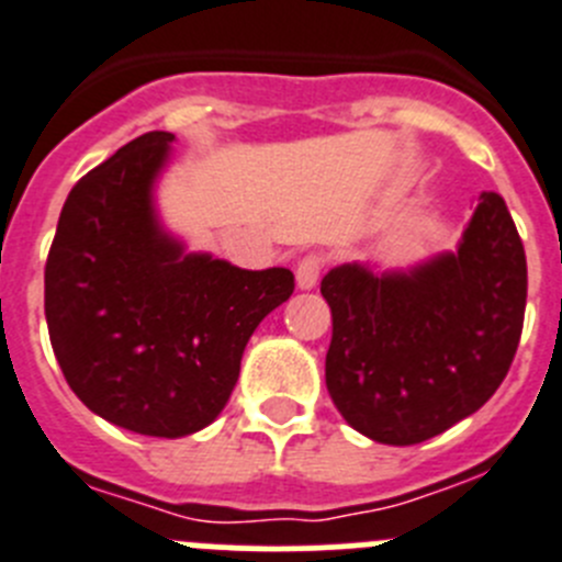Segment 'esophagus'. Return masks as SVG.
Instances as JSON below:
<instances>
[{
  "label": "esophagus",
  "mask_w": 562,
  "mask_h": 562,
  "mask_svg": "<svg viewBox=\"0 0 562 562\" xmlns=\"http://www.w3.org/2000/svg\"><path fill=\"white\" fill-rule=\"evenodd\" d=\"M324 260L318 255L302 257L296 263V288L299 291H313L318 285V277H322Z\"/></svg>",
  "instance_id": "34e87169"
}]
</instances>
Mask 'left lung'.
I'll return each instance as SVG.
<instances>
[{
  "label": "left lung",
  "instance_id": "8db88e82",
  "mask_svg": "<svg viewBox=\"0 0 562 562\" xmlns=\"http://www.w3.org/2000/svg\"><path fill=\"white\" fill-rule=\"evenodd\" d=\"M327 391L349 427L413 447L480 411L505 380L527 307V257L505 199L482 191L458 246L407 269L340 263Z\"/></svg>",
  "mask_w": 562,
  "mask_h": 562
}]
</instances>
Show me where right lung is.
<instances>
[{"instance_id": "obj_1", "label": "right lung", "mask_w": 562, "mask_h": 562, "mask_svg": "<svg viewBox=\"0 0 562 562\" xmlns=\"http://www.w3.org/2000/svg\"><path fill=\"white\" fill-rule=\"evenodd\" d=\"M171 133H146L88 171L60 210L44 274L55 358L82 405L151 438L218 418L257 324L291 269L249 271L188 251L157 210Z\"/></svg>"}]
</instances>
